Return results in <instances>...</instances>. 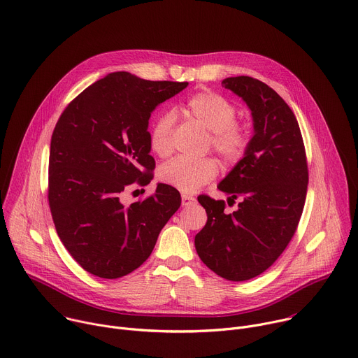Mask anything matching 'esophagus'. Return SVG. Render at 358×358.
<instances>
[{
	"label": "esophagus",
	"mask_w": 358,
	"mask_h": 358,
	"mask_svg": "<svg viewBox=\"0 0 358 358\" xmlns=\"http://www.w3.org/2000/svg\"><path fill=\"white\" fill-rule=\"evenodd\" d=\"M181 199H182V206H184V207L189 206V203H192V202L195 201V198H194L192 195H188V194H182V195H181Z\"/></svg>",
	"instance_id": "1"
}]
</instances>
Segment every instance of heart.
<instances>
[{"label":"heart","mask_w":358,"mask_h":358,"mask_svg":"<svg viewBox=\"0 0 358 358\" xmlns=\"http://www.w3.org/2000/svg\"><path fill=\"white\" fill-rule=\"evenodd\" d=\"M182 112L201 126L210 130L211 147L229 166L239 163L249 148V127L235 119L236 106L215 92L202 90L194 93L182 105ZM174 120L170 113L159 115L150 127V148L160 157L169 156L173 150ZM218 174V164L211 157L185 159L176 157L162 166L160 180L185 194L198 191L213 181Z\"/></svg>","instance_id":"heart-1"}]
</instances>
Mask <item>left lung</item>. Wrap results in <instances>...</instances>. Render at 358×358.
I'll return each mask as SVG.
<instances>
[{"label":"left lung","instance_id":"1","mask_svg":"<svg viewBox=\"0 0 358 358\" xmlns=\"http://www.w3.org/2000/svg\"><path fill=\"white\" fill-rule=\"evenodd\" d=\"M252 112L253 137L245 157L218 188L239 199L225 214V201L199 195L207 224L195 235L201 261L218 276L242 282L264 273L293 238L309 182L299 123L286 101L250 76L222 80Z\"/></svg>","mask_w":358,"mask_h":358}]
</instances>
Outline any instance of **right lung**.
Returning a JSON list of instances; mask_svg holds the SVG:
<instances>
[{
  "instance_id": "right-lung-1",
  "label": "right lung",
  "mask_w": 358,
  "mask_h": 358,
  "mask_svg": "<svg viewBox=\"0 0 358 358\" xmlns=\"http://www.w3.org/2000/svg\"><path fill=\"white\" fill-rule=\"evenodd\" d=\"M187 85L113 72L61 115L50 138L48 201L58 236L86 272L103 279L131 273L180 208V192L167 184L130 207L120 198L152 180L148 119Z\"/></svg>"
}]
</instances>
